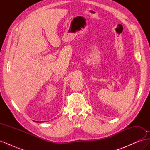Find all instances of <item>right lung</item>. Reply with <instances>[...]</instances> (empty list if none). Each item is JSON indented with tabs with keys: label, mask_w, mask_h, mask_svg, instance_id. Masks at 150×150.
I'll return each mask as SVG.
<instances>
[{
	"label": "right lung",
	"mask_w": 150,
	"mask_h": 150,
	"mask_svg": "<svg viewBox=\"0 0 150 150\" xmlns=\"http://www.w3.org/2000/svg\"><path fill=\"white\" fill-rule=\"evenodd\" d=\"M38 122H40V121H38ZM43 122V121H42Z\"/></svg>",
	"instance_id": "1"
}]
</instances>
